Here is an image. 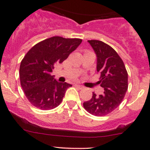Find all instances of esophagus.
Listing matches in <instances>:
<instances>
[{
  "mask_svg": "<svg viewBox=\"0 0 150 150\" xmlns=\"http://www.w3.org/2000/svg\"><path fill=\"white\" fill-rule=\"evenodd\" d=\"M75 86H76L77 88H78L79 89H83V88H84L83 86H81V85H75Z\"/></svg>",
  "mask_w": 150,
  "mask_h": 150,
  "instance_id": "esophagus-1",
  "label": "esophagus"
}]
</instances>
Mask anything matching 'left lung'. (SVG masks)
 <instances>
[{
  "label": "left lung",
  "instance_id": "left-lung-1",
  "mask_svg": "<svg viewBox=\"0 0 150 150\" xmlns=\"http://www.w3.org/2000/svg\"><path fill=\"white\" fill-rule=\"evenodd\" d=\"M97 57L98 81L104 88L103 95L93 93L91 100L83 103L85 109L92 115L102 116L116 109L128 89V73L124 62L116 51L101 41L88 40Z\"/></svg>",
  "mask_w": 150,
  "mask_h": 150
}]
</instances>
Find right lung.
I'll return each instance as SVG.
<instances>
[{"mask_svg": "<svg viewBox=\"0 0 150 150\" xmlns=\"http://www.w3.org/2000/svg\"><path fill=\"white\" fill-rule=\"evenodd\" d=\"M81 42L80 39L53 37L37 43L26 53L20 65V82L25 96L34 106L51 110L61 103L72 85L59 83L51 72Z\"/></svg>", "mask_w": 150, "mask_h": 150, "instance_id": "right-lung-1", "label": "right lung"}]
</instances>
